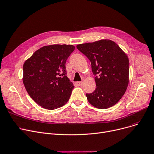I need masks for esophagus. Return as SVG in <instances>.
<instances>
[{
    "label": "esophagus",
    "mask_w": 154,
    "mask_h": 154,
    "mask_svg": "<svg viewBox=\"0 0 154 154\" xmlns=\"http://www.w3.org/2000/svg\"><path fill=\"white\" fill-rule=\"evenodd\" d=\"M76 84L78 86H81L83 85V81H78V82L76 83Z\"/></svg>",
    "instance_id": "34e87169"
}]
</instances>
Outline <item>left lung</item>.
Instances as JSON below:
<instances>
[{"mask_svg":"<svg viewBox=\"0 0 154 154\" xmlns=\"http://www.w3.org/2000/svg\"><path fill=\"white\" fill-rule=\"evenodd\" d=\"M76 48L91 61L95 76L96 88L93 93L86 94L88 101L98 109L113 106L123 96L129 84L128 56L110 40L79 44Z\"/></svg>","mask_w":154,"mask_h":154,"instance_id":"8db88e82","label":"left lung"}]
</instances>
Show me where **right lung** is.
<instances>
[{"label": "right lung", "instance_id": "right-lung-1", "mask_svg": "<svg viewBox=\"0 0 154 154\" xmlns=\"http://www.w3.org/2000/svg\"><path fill=\"white\" fill-rule=\"evenodd\" d=\"M72 45H51L36 51L23 66V83L33 100L53 110L69 100L73 83L66 76V61L74 51Z\"/></svg>", "mask_w": 154, "mask_h": 154}]
</instances>
